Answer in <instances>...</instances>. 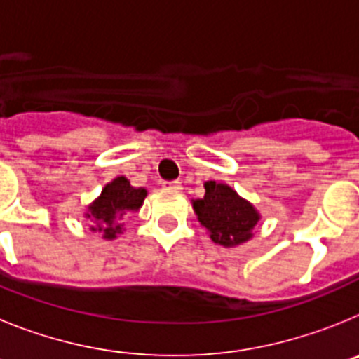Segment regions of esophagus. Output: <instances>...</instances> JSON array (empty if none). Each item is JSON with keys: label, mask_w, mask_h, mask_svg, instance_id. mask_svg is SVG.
Segmentation results:
<instances>
[{"label": "esophagus", "mask_w": 359, "mask_h": 359, "mask_svg": "<svg viewBox=\"0 0 359 359\" xmlns=\"http://www.w3.org/2000/svg\"><path fill=\"white\" fill-rule=\"evenodd\" d=\"M163 189L167 190H182V182H163Z\"/></svg>", "instance_id": "esophagus-1"}]
</instances>
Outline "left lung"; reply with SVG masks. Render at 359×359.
<instances>
[{
  "label": "left lung",
  "mask_w": 359,
  "mask_h": 359,
  "mask_svg": "<svg viewBox=\"0 0 359 359\" xmlns=\"http://www.w3.org/2000/svg\"><path fill=\"white\" fill-rule=\"evenodd\" d=\"M199 223L210 231L214 243L236 246L253 236L259 214L248 201L223 183H205V198L194 201Z\"/></svg>",
  "instance_id": "8db88e82"
}]
</instances>
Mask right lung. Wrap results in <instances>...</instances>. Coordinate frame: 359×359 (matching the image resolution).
Listing matches in <instances>:
<instances>
[{"instance_id":"1","label":"right lung","mask_w":359,"mask_h":359,"mask_svg":"<svg viewBox=\"0 0 359 359\" xmlns=\"http://www.w3.org/2000/svg\"><path fill=\"white\" fill-rule=\"evenodd\" d=\"M145 196H147V190L135 189L122 176L107 183L100 198L93 201V205H90V214H86V217L95 221V226H91V230L102 233L106 239L116 237V233L122 230L120 221L123 215L131 210H138Z\"/></svg>"}]
</instances>
